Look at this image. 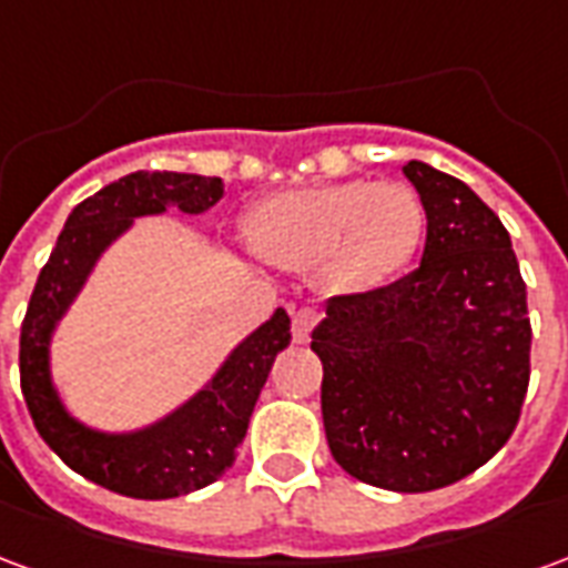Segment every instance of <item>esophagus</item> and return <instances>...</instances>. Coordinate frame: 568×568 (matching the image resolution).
Wrapping results in <instances>:
<instances>
[{
	"label": "esophagus",
	"instance_id": "1",
	"mask_svg": "<svg viewBox=\"0 0 568 568\" xmlns=\"http://www.w3.org/2000/svg\"><path fill=\"white\" fill-rule=\"evenodd\" d=\"M316 322H320V313H316V310H297L295 316H292V341H295V344H307L310 332H313Z\"/></svg>",
	"mask_w": 568,
	"mask_h": 568
}]
</instances>
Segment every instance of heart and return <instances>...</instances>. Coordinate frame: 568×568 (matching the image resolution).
<instances>
[{
	"label": "heart",
	"instance_id": "1",
	"mask_svg": "<svg viewBox=\"0 0 568 568\" xmlns=\"http://www.w3.org/2000/svg\"><path fill=\"white\" fill-rule=\"evenodd\" d=\"M426 210L402 182L349 179L271 194L248 212V243L285 271H313L328 295H371L417 255Z\"/></svg>",
	"mask_w": 568,
	"mask_h": 568
}]
</instances>
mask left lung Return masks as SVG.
Instances as JSON below:
<instances>
[{
	"mask_svg": "<svg viewBox=\"0 0 568 568\" xmlns=\"http://www.w3.org/2000/svg\"><path fill=\"white\" fill-rule=\"evenodd\" d=\"M426 210L414 273L332 297L310 349L322 423L346 475L426 493L477 471L511 438L529 386V316L511 236L471 187L402 166Z\"/></svg>",
	"mask_w": 568,
	"mask_h": 568,
	"instance_id": "1",
	"label": "left lung"
}]
</instances>
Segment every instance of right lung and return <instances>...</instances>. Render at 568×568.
Returning a JSON list of instances; mask_svg holds the SVG:
<instances>
[{"label":"right lung","instance_id":"right-lung-1","mask_svg":"<svg viewBox=\"0 0 568 568\" xmlns=\"http://www.w3.org/2000/svg\"><path fill=\"white\" fill-rule=\"evenodd\" d=\"M224 194L222 179L197 173H130L69 212L51 258L32 288L20 328V389L44 444L93 484L133 499H175L234 465L248 417L276 353L292 341L283 307L246 334L224 356L210 381L187 402L149 426L103 432L81 423L60 398L51 368V346L60 322L91 280L97 261L142 215L179 210L200 215Z\"/></svg>","mask_w":568,"mask_h":568}]
</instances>
